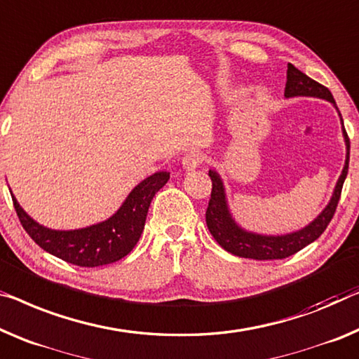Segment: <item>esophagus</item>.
I'll use <instances>...</instances> for the list:
<instances>
[{
    "instance_id": "1",
    "label": "esophagus",
    "mask_w": 359,
    "mask_h": 359,
    "mask_svg": "<svg viewBox=\"0 0 359 359\" xmlns=\"http://www.w3.org/2000/svg\"><path fill=\"white\" fill-rule=\"evenodd\" d=\"M205 159H206L205 153L190 151V153H187L184 158H182V165H184L185 170H194L196 168H200Z\"/></svg>"
}]
</instances>
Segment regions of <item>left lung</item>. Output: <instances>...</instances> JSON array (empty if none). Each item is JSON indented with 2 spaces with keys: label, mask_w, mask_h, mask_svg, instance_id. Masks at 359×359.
Instances as JSON below:
<instances>
[{
  "label": "left lung",
  "mask_w": 359,
  "mask_h": 359,
  "mask_svg": "<svg viewBox=\"0 0 359 359\" xmlns=\"http://www.w3.org/2000/svg\"><path fill=\"white\" fill-rule=\"evenodd\" d=\"M285 96H318V98L327 100L330 103L335 104V100L330 90L324 85H320L316 80L308 77L306 74L288 62L287 66V83H285ZM341 119V117H340ZM344 124V119H341ZM344 137L346 143V161L345 168L341 170V175L339 182H337L332 200L325 210L314 219V221L306 226L302 231L288 233V235H277V237H266V235H256L251 232H245L240 229L237 224L233 222L229 212L227 203H226V194H224L222 180L219 177L216 170H210V177L212 182L211 189V198L206 208V226L210 229L214 240L221 245V247L240 258H250V259H283L288 256L298 253L306 245L313 243L314 240L320 237L325 229H327L329 222L332 221L337 205H339L341 187L346 174H348V161H350V138L344 127Z\"/></svg>",
  "instance_id": "8db88e82"
}]
</instances>
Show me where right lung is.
<instances>
[{
    "label": "right lung",
    "instance_id": "1",
    "mask_svg": "<svg viewBox=\"0 0 359 359\" xmlns=\"http://www.w3.org/2000/svg\"><path fill=\"white\" fill-rule=\"evenodd\" d=\"M169 172H156L140 182L124 205L108 221L79 231H51L35 222L13 196L14 210L30 238L48 253L80 267L116 263L135 247L145 227L148 208L159 189L168 184Z\"/></svg>",
    "mask_w": 359,
    "mask_h": 359
}]
</instances>
